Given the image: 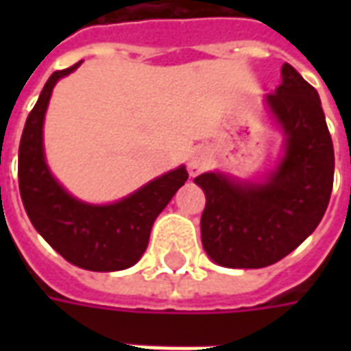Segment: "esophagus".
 <instances>
[{
	"instance_id": "1",
	"label": "esophagus",
	"mask_w": 351,
	"mask_h": 351,
	"mask_svg": "<svg viewBox=\"0 0 351 351\" xmlns=\"http://www.w3.org/2000/svg\"><path fill=\"white\" fill-rule=\"evenodd\" d=\"M210 163V156L206 150H195L191 154L190 161H188V171H190V176H197L199 173H203Z\"/></svg>"
}]
</instances>
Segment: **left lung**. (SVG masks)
<instances>
[{"label": "left lung", "instance_id": "left-lung-1", "mask_svg": "<svg viewBox=\"0 0 351 351\" xmlns=\"http://www.w3.org/2000/svg\"><path fill=\"white\" fill-rule=\"evenodd\" d=\"M267 103L286 131V154L263 186H237L226 176L195 178L206 197L203 248L231 269H261L286 258L317 228L332 190L335 152L316 88L289 64Z\"/></svg>", "mask_w": 351, "mask_h": 351}]
</instances>
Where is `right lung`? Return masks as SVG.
Masks as SVG:
<instances>
[{
	"instance_id": "add662e5",
	"label": "right lung",
	"mask_w": 351,
	"mask_h": 351,
	"mask_svg": "<svg viewBox=\"0 0 351 351\" xmlns=\"http://www.w3.org/2000/svg\"><path fill=\"white\" fill-rule=\"evenodd\" d=\"M79 65L52 73L27 116L19 148L20 197L34 228L69 263L86 271H122L145 254L154 220L188 180V171L175 169L114 205L93 206L71 197L45 163L43 120L54 84Z\"/></svg>"
}]
</instances>
